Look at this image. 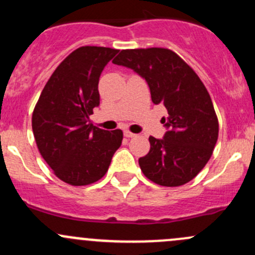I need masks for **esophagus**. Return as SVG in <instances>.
<instances>
[{
	"label": "esophagus",
	"instance_id": "1",
	"mask_svg": "<svg viewBox=\"0 0 255 255\" xmlns=\"http://www.w3.org/2000/svg\"><path fill=\"white\" fill-rule=\"evenodd\" d=\"M123 135H125V137H127V138H133V137H135L134 133L129 132V130H125V132H123Z\"/></svg>",
	"mask_w": 255,
	"mask_h": 255
}]
</instances>
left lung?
<instances>
[{"mask_svg": "<svg viewBox=\"0 0 255 255\" xmlns=\"http://www.w3.org/2000/svg\"><path fill=\"white\" fill-rule=\"evenodd\" d=\"M112 63L145 80L153 104L168 111L161 118L164 137H149L150 150L138 160L143 174L161 186L189 182L210 160L218 138L217 116L205 85L169 49L122 50Z\"/></svg>", "mask_w": 255, "mask_h": 255, "instance_id": "1", "label": "left lung"}]
</instances>
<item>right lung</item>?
Listing matches in <instances>:
<instances>
[{
	"mask_svg": "<svg viewBox=\"0 0 255 255\" xmlns=\"http://www.w3.org/2000/svg\"><path fill=\"white\" fill-rule=\"evenodd\" d=\"M117 53L105 47L74 50L48 80L33 112L38 149L66 184L81 186L101 179L122 144L121 129L109 132L90 123L100 105V76Z\"/></svg>",
	"mask_w": 255,
	"mask_h": 255,
	"instance_id": "right-lung-1",
	"label": "right lung"
}]
</instances>
